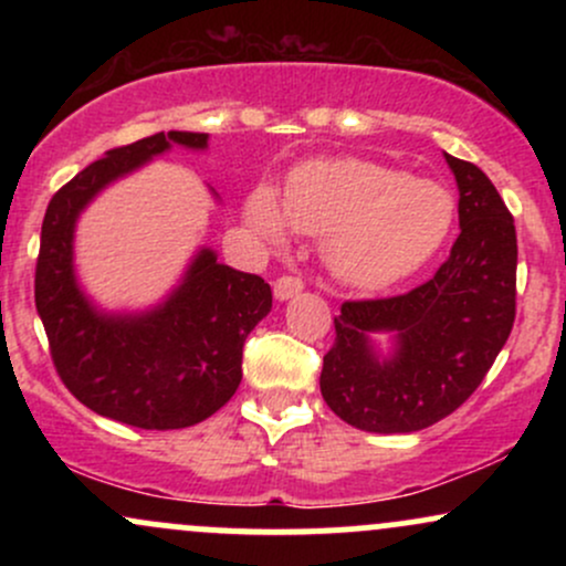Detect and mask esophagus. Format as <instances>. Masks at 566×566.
Here are the masks:
<instances>
[{
  "label": "esophagus",
  "instance_id": "1",
  "mask_svg": "<svg viewBox=\"0 0 566 566\" xmlns=\"http://www.w3.org/2000/svg\"><path fill=\"white\" fill-rule=\"evenodd\" d=\"M297 292H303V282L297 276H279L274 282V297L279 303L290 301V297H295Z\"/></svg>",
  "mask_w": 566,
  "mask_h": 566
}]
</instances>
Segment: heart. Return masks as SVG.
<instances>
[{"label":"heart","mask_w":566,"mask_h":566,"mask_svg":"<svg viewBox=\"0 0 566 566\" xmlns=\"http://www.w3.org/2000/svg\"><path fill=\"white\" fill-rule=\"evenodd\" d=\"M250 229L282 244L292 231L324 239V261L354 287H388L423 269L450 237L454 199L437 180L365 159L308 161L284 201L258 186L244 205Z\"/></svg>","instance_id":"heart-1"}]
</instances>
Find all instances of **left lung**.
<instances>
[{"label":"left lung","instance_id":"1","mask_svg":"<svg viewBox=\"0 0 566 566\" xmlns=\"http://www.w3.org/2000/svg\"><path fill=\"white\" fill-rule=\"evenodd\" d=\"M458 184L460 237L420 287L348 301L335 316L322 396L348 426L412 433L454 412L490 373L516 316V229L492 180L444 154ZM392 337L382 355L374 337Z\"/></svg>","mask_w":566,"mask_h":566}]
</instances>
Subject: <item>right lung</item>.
<instances>
[{
  "mask_svg": "<svg viewBox=\"0 0 566 566\" xmlns=\"http://www.w3.org/2000/svg\"><path fill=\"white\" fill-rule=\"evenodd\" d=\"M207 140V133L170 129L112 148L44 212L34 297L57 375L84 407L146 431L197 426L237 394L244 340L271 311V287L201 247L165 301L146 311H106L76 279V220L114 180L172 146L205 151Z\"/></svg>",
  "mask_w": 566,
  "mask_h": 566,
  "instance_id": "add662e5",
  "label": "right lung"
}]
</instances>
